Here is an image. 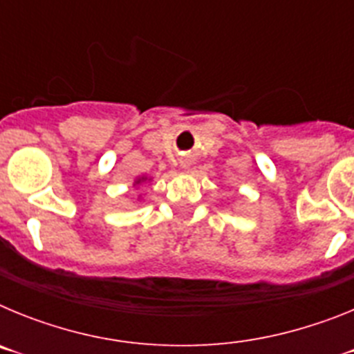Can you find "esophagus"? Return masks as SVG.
Returning <instances> with one entry per match:
<instances>
[{"label": "esophagus", "instance_id": "34e87169", "mask_svg": "<svg viewBox=\"0 0 354 354\" xmlns=\"http://www.w3.org/2000/svg\"><path fill=\"white\" fill-rule=\"evenodd\" d=\"M189 167H192V161H189V159H183V161H180V168L189 170Z\"/></svg>", "mask_w": 354, "mask_h": 354}]
</instances>
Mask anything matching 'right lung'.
<instances>
[{
    "mask_svg": "<svg viewBox=\"0 0 354 354\" xmlns=\"http://www.w3.org/2000/svg\"><path fill=\"white\" fill-rule=\"evenodd\" d=\"M147 180H152V177H147V175H138V177L134 179L133 186H140V184L147 183ZM140 198H142V196H140Z\"/></svg>",
    "mask_w": 354,
    "mask_h": 354,
    "instance_id": "1",
    "label": "right lung"
}]
</instances>
